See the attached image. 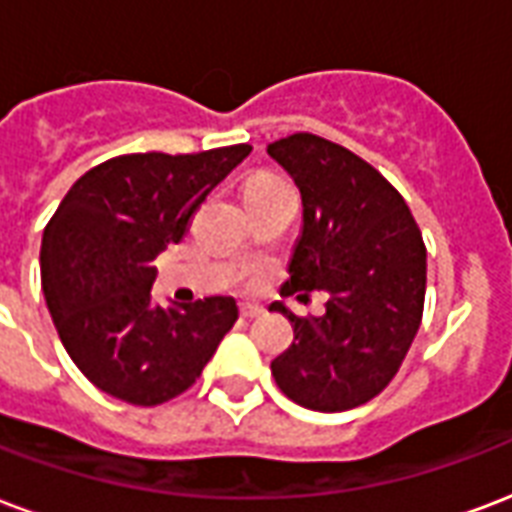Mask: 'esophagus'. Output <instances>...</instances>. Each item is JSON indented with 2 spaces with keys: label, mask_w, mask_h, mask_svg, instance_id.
I'll use <instances>...</instances> for the list:
<instances>
[{
  "label": "esophagus",
  "mask_w": 512,
  "mask_h": 512,
  "mask_svg": "<svg viewBox=\"0 0 512 512\" xmlns=\"http://www.w3.org/2000/svg\"><path fill=\"white\" fill-rule=\"evenodd\" d=\"M260 314H263V306L241 304V317H260Z\"/></svg>",
  "instance_id": "1"
}]
</instances>
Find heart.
I'll return each instance as SVG.
<instances>
[{
	"mask_svg": "<svg viewBox=\"0 0 512 512\" xmlns=\"http://www.w3.org/2000/svg\"><path fill=\"white\" fill-rule=\"evenodd\" d=\"M276 184H282V179H276V176H268V173H257V176H252V179L246 181L244 195H246V198H252V195H257V192L276 187Z\"/></svg>",
	"mask_w": 512,
	"mask_h": 512,
	"instance_id": "obj_1",
	"label": "heart"
}]
</instances>
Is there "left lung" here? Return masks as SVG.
<instances>
[{"mask_svg": "<svg viewBox=\"0 0 512 512\" xmlns=\"http://www.w3.org/2000/svg\"><path fill=\"white\" fill-rule=\"evenodd\" d=\"M304 200V230L282 293L325 290L323 317H298L271 361L279 391L306 410L361 407L399 372L423 317L426 244L399 189L333 140L295 132L268 143Z\"/></svg>", "mask_w": 512, "mask_h": 512, "instance_id": "obj_1", "label": "left lung"}]
</instances>
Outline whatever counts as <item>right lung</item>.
Returning <instances> with one entry per match:
<instances>
[{"label":"right lung","mask_w":512,"mask_h":512,"mask_svg":"<svg viewBox=\"0 0 512 512\" xmlns=\"http://www.w3.org/2000/svg\"><path fill=\"white\" fill-rule=\"evenodd\" d=\"M252 151L121 154L86 170L45 225L40 279L64 350L108 396L154 407L195 385L238 320L233 298L151 304L157 268L200 203Z\"/></svg>","instance_id":"1"}]
</instances>
